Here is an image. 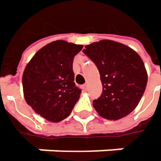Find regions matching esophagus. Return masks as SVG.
Instances as JSON below:
<instances>
[{
  "label": "esophagus",
  "mask_w": 161,
  "mask_h": 161,
  "mask_svg": "<svg viewBox=\"0 0 161 161\" xmlns=\"http://www.w3.org/2000/svg\"><path fill=\"white\" fill-rule=\"evenodd\" d=\"M81 88H82V90H83L84 92H86L87 90H88V85H87V84H84V85H82Z\"/></svg>",
  "instance_id": "1"
}]
</instances>
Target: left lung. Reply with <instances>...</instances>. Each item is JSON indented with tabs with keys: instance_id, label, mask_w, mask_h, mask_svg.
Returning a JSON list of instances; mask_svg holds the SVG:
<instances>
[{
	"instance_id": "8db88e82",
	"label": "left lung",
	"mask_w": 161,
	"mask_h": 161,
	"mask_svg": "<svg viewBox=\"0 0 161 161\" xmlns=\"http://www.w3.org/2000/svg\"><path fill=\"white\" fill-rule=\"evenodd\" d=\"M83 53L96 65L103 92L93 100L98 114L118 120L135 109L143 96L147 74L140 56L129 47L112 40L87 45Z\"/></svg>"
}]
</instances>
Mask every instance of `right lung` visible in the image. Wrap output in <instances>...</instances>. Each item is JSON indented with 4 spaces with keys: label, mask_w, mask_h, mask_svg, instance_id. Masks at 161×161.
I'll return each mask as SVG.
<instances>
[{
    "label": "right lung",
    "mask_w": 161,
    "mask_h": 161,
    "mask_svg": "<svg viewBox=\"0 0 161 161\" xmlns=\"http://www.w3.org/2000/svg\"><path fill=\"white\" fill-rule=\"evenodd\" d=\"M83 46L57 40L36 53L26 65L23 78L27 104L47 120L58 123L67 118L81 90L76 86L72 63Z\"/></svg>",
    "instance_id": "add662e5"
}]
</instances>
